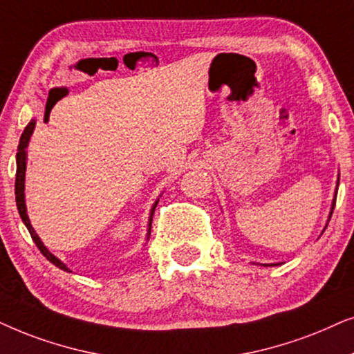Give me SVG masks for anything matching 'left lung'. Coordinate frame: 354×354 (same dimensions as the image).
<instances>
[{
	"instance_id": "left-lung-1",
	"label": "left lung",
	"mask_w": 354,
	"mask_h": 354,
	"mask_svg": "<svg viewBox=\"0 0 354 354\" xmlns=\"http://www.w3.org/2000/svg\"><path fill=\"white\" fill-rule=\"evenodd\" d=\"M338 183H340V173H338V178H337V187H335V194H333V201H332V207H330V214H328V220H327V223H328V221H330V216H332V214H333V209H335V201H337ZM327 223H325V228H327ZM325 228L322 230V233L325 232ZM262 266H279V263H262Z\"/></svg>"
}]
</instances>
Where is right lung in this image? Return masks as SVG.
I'll use <instances>...</instances> for the list:
<instances>
[{
  "label": "right lung",
  "mask_w": 354,
  "mask_h": 354,
  "mask_svg": "<svg viewBox=\"0 0 354 354\" xmlns=\"http://www.w3.org/2000/svg\"><path fill=\"white\" fill-rule=\"evenodd\" d=\"M35 120H30L29 124L26 126V129H24V133L21 136V140H19V147H17V155H16V163H17V169H16V204H17V210H19V215H21V218L24 221V225L27 226V230H29L32 239H34L37 248L40 249V252L44 254V256L48 259V261L56 266L61 270L64 272H71V268L66 266L63 261H59L58 257L55 256V254H51L48 251V248L45 246L44 243H41V239L39 234L35 233L34 226H32L30 220H29V215H27V205H26V169H27V147H29V140H30V136L34 133L35 129ZM158 204V199L153 202L152 209H150V215H149V230H147V241H149V236H150V226H152V216H153V212H155V207Z\"/></svg>",
  "instance_id": "add662e5"
}]
</instances>
